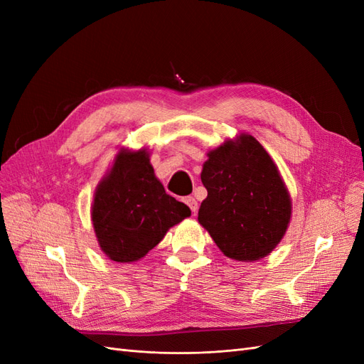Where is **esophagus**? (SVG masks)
Returning a JSON list of instances; mask_svg holds the SVG:
<instances>
[{"label": "esophagus", "instance_id": "1", "mask_svg": "<svg viewBox=\"0 0 364 364\" xmlns=\"http://www.w3.org/2000/svg\"><path fill=\"white\" fill-rule=\"evenodd\" d=\"M185 203L190 206V209H191V213L196 215V213H197V208H199V205H197V200L194 199V197H186L185 199Z\"/></svg>", "mask_w": 364, "mask_h": 364}]
</instances>
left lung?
Returning <instances> with one entry per match:
<instances>
[{
  "mask_svg": "<svg viewBox=\"0 0 364 364\" xmlns=\"http://www.w3.org/2000/svg\"><path fill=\"white\" fill-rule=\"evenodd\" d=\"M206 156L199 223L230 259L267 257L287 232L293 208L277 164L249 134L226 139Z\"/></svg>",
  "mask_w": 364,
  "mask_h": 364,
  "instance_id": "left-lung-1",
  "label": "left lung"
}]
</instances>
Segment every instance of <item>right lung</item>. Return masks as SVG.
Instances as JSON below:
<instances>
[{
    "mask_svg": "<svg viewBox=\"0 0 364 364\" xmlns=\"http://www.w3.org/2000/svg\"><path fill=\"white\" fill-rule=\"evenodd\" d=\"M190 208L165 193L146 147L119 149L97 185L91 220L98 246L115 262H135L161 243Z\"/></svg>",
    "mask_w": 364,
    "mask_h": 364,
    "instance_id": "1",
    "label": "right lung"
}]
</instances>
